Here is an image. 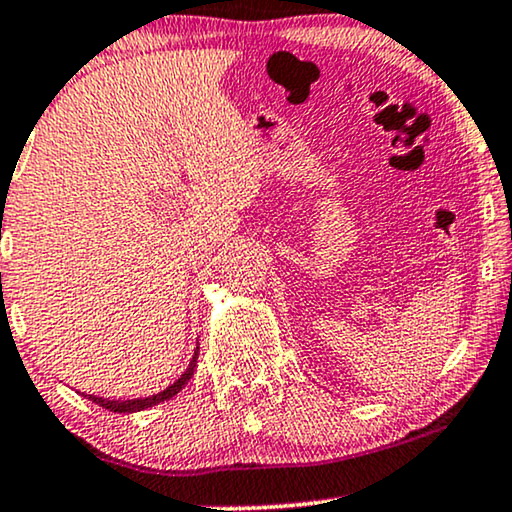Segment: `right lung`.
<instances>
[{"instance_id":"1","label":"right lung","mask_w":512,"mask_h":512,"mask_svg":"<svg viewBox=\"0 0 512 512\" xmlns=\"http://www.w3.org/2000/svg\"><path fill=\"white\" fill-rule=\"evenodd\" d=\"M194 366H197V355L192 357V362H190V366H187V371L183 373V376L178 378L174 385H169L164 392L155 394V397H148V399H132V401H109V399H99V397H88V399L99 403V406L106 408V410H111V413H136V410L150 408V406H155V403H162V401H167V399H171V397H176V394L181 392L183 387L187 385V380L192 378Z\"/></svg>"}]
</instances>
